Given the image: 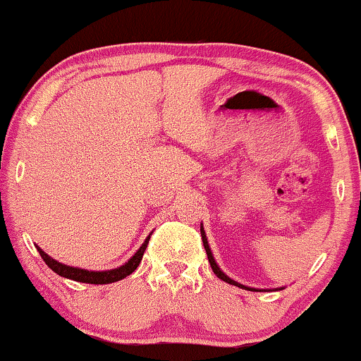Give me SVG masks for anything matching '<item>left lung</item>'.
Listing matches in <instances>:
<instances>
[{
	"label": "left lung",
	"instance_id": "1",
	"mask_svg": "<svg viewBox=\"0 0 361 361\" xmlns=\"http://www.w3.org/2000/svg\"><path fill=\"white\" fill-rule=\"evenodd\" d=\"M202 230V240H203V247H205V250H207V255H208V262H210V266H212V269H214V272H215V276L219 277V279H222V281H225V282H228V284H232V286H238V288H242V289H249V290H255V289H250V288H245V286H242V284H238V282H235V281H232L230 279L228 276H225L222 271H220V267L216 266V262H215V259H214V255H212V250H210V247H208V242H207V237H205V232H203V228H200Z\"/></svg>",
	"mask_w": 361,
	"mask_h": 361
}]
</instances>
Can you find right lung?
Masks as SVG:
<instances>
[{"label":"right lung","mask_w":361,"mask_h":361,"mask_svg":"<svg viewBox=\"0 0 361 361\" xmlns=\"http://www.w3.org/2000/svg\"><path fill=\"white\" fill-rule=\"evenodd\" d=\"M147 242H149V237L146 238L145 244L139 247V250L133 255L131 259L128 260V262L124 264V266L112 269V271H102V272L85 271V269L65 266V264L56 262V260L51 259L50 255H47L45 252L40 249V247H37V249H38V252H40L42 259L45 260L47 266H49L54 272H56L59 276L67 277V279H72L77 282H87V284H111V282H117V281L124 279V277H128L129 274H133V272L136 271L139 262H141V259H142V254H145V250L147 247Z\"/></svg>","instance_id":"obj_1"}]
</instances>
